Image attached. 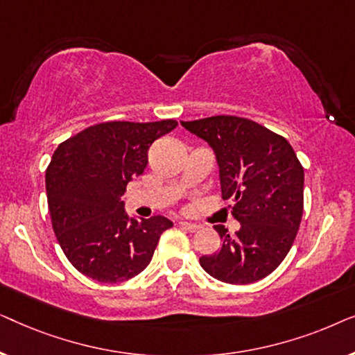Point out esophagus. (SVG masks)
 Instances as JSON below:
<instances>
[{
	"label": "esophagus",
	"mask_w": 355,
	"mask_h": 355,
	"mask_svg": "<svg viewBox=\"0 0 355 355\" xmlns=\"http://www.w3.org/2000/svg\"><path fill=\"white\" fill-rule=\"evenodd\" d=\"M179 226H181L182 230L189 231V232H196V231L200 230V226H198V225H193V223H187V221H181V223H179Z\"/></svg>",
	"instance_id": "esophagus-1"
}]
</instances>
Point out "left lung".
<instances>
[{
  "mask_svg": "<svg viewBox=\"0 0 355 355\" xmlns=\"http://www.w3.org/2000/svg\"><path fill=\"white\" fill-rule=\"evenodd\" d=\"M216 155L223 198H231L236 236L213 226L223 244L200 257L202 268L230 284L255 283L278 268L293 247L304 211V168L288 140L255 121L211 116L182 121Z\"/></svg>",
  "mask_w": 355,
  "mask_h": 355,
  "instance_id": "8db88e82",
  "label": "left lung"
}]
</instances>
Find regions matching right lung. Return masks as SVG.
Returning <instances> with one entry per match:
<instances>
[{"mask_svg":"<svg viewBox=\"0 0 355 355\" xmlns=\"http://www.w3.org/2000/svg\"><path fill=\"white\" fill-rule=\"evenodd\" d=\"M178 121L90 125L58 145L46 168L53 231L76 270L100 283H121L147 268L164 216L135 220L124 210L125 186L144 173L148 148Z\"/></svg>","mask_w":355,"mask_h":355,"instance_id":"right-lung-1","label":"right lung"}]
</instances>
